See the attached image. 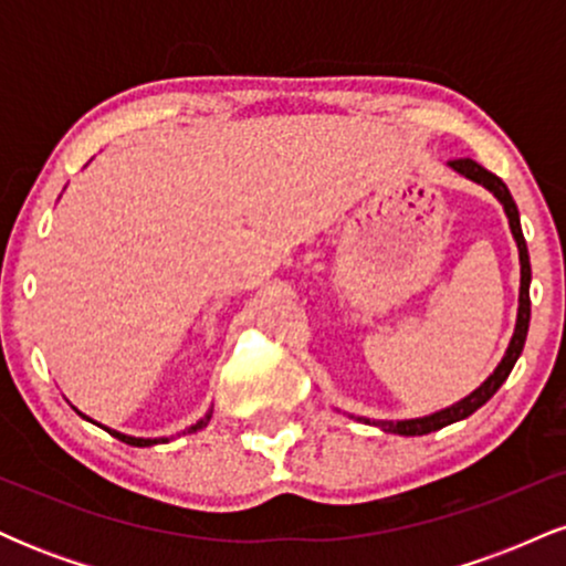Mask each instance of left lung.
Returning <instances> with one entry per match:
<instances>
[{"instance_id":"left-lung-1","label":"left lung","mask_w":566,"mask_h":566,"mask_svg":"<svg viewBox=\"0 0 566 566\" xmlns=\"http://www.w3.org/2000/svg\"><path fill=\"white\" fill-rule=\"evenodd\" d=\"M450 167L454 172H460L463 178L473 180V184H482L486 191H492L497 197L500 205H503L505 216H509V226H511V233L513 239H516V247H518V263H522V287H518V314H516V329H513V337L509 343V350H505V356L500 359V365L495 367V373L486 378L482 386L476 388V391L465 396V399H460L458 405L447 407V409H439V412L433 415H426V418H412V420H378V426L382 431H391V433H399V437H423V433H431V431H439V428L450 426V423H458V420L469 418V415L476 412L479 407L486 405V401L492 399V396L497 394V388L503 386L505 378L511 375L513 365H516V359L522 356V348H524V340H527V329H530V282H532V269H530V252H527V242H524V233H522V223H518V210H516V201H513L509 186L503 184V180L497 178V175H492L490 170H484L482 165H476L473 159H452ZM369 423L367 418H359Z\"/></svg>"}]
</instances>
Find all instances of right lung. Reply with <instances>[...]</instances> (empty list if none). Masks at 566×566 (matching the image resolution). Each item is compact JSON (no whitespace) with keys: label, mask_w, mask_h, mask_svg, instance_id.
I'll use <instances>...</instances> for the list:
<instances>
[{"label":"right lung","mask_w":566,"mask_h":566,"mask_svg":"<svg viewBox=\"0 0 566 566\" xmlns=\"http://www.w3.org/2000/svg\"><path fill=\"white\" fill-rule=\"evenodd\" d=\"M76 412H80V409H76ZM80 415H82V412H80ZM210 415H212V412H207L205 418H201L197 426H191V428H188V433H191V431H199V428H205L207 423H210ZM82 418H87V415H82ZM87 420H90V418H87ZM101 428H106V426H101ZM106 431L112 433L114 439L125 441V444H133V447H151V444H165V441H167V439H138V437H127V433L112 431V428H106Z\"/></svg>","instance_id":"right-lung-1"}]
</instances>
